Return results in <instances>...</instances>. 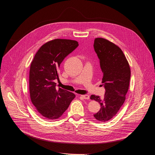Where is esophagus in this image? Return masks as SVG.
Instances as JSON below:
<instances>
[{
    "instance_id": "1",
    "label": "esophagus",
    "mask_w": 155,
    "mask_h": 155,
    "mask_svg": "<svg viewBox=\"0 0 155 155\" xmlns=\"http://www.w3.org/2000/svg\"><path fill=\"white\" fill-rule=\"evenodd\" d=\"M84 99H87V100H88L89 98V96L88 95H87V94H86V95H81Z\"/></svg>"
}]
</instances>
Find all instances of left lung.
Here are the masks:
<instances>
[{
    "instance_id": "8db88e82",
    "label": "left lung",
    "mask_w": 155,
    "mask_h": 155,
    "mask_svg": "<svg viewBox=\"0 0 155 155\" xmlns=\"http://www.w3.org/2000/svg\"><path fill=\"white\" fill-rule=\"evenodd\" d=\"M94 48L104 74L101 83L105 89L103 99L99 96H91V99L98 101L101 107L94 116L98 121L107 122L117 114L125 100L131 77L130 68L122 50L114 43L98 38L94 40Z\"/></svg>"
}]
</instances>
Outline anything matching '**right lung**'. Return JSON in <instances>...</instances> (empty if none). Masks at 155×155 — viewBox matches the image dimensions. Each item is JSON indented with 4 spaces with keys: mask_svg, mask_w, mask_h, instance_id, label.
<instances>
[{
    "mask_svg": "<svg viewBox=\"0 0 155 155\" xmlns=\"http://www.w3.org/2000/svg\"><path fill=\"white\" fill-rule=\"evenodd\" d=\"M76 41L56 39L42 45L31 63L29 89L31 101L38 112L47 119H56L68 108L75 95L56 88L58 69L66 57L77 47Z\"/></svg>",
    "mask_w": 155,
    "mask_h": 155,
    "instance_id": "add662e5",
    "label": "right lung"
}]
</instances>
